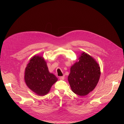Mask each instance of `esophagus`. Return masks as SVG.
<instances>
[{
  "mask_svg": "<svg viewBox=\"0 0 124 124\" xmlns=\"http://www.w3.org/2000/svg\"><path fill=\"white\" fill-rule=\"evenodd\" d=\"M59 78H60V80H64V76H60V77H59Z\"/></svg>",
  "mask_w": 124,
  "mask_h": 124,
  "instance_id": "esophagus-1",
  "label": "esophagus"
}]
</instances>
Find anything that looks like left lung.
<instances>
[{
	"mask_svg": "<svg viewBox=\"0 0 124 124\" xmlns=\"http://www.w3.org/2000/svg\"><path fill=\"white\" fill-rule=\"evenodd\" d=\"M100 74L97 62L88 54L83 52L71 66L68 77L72 91L80 96L87 95L97 85Z\"/></svg>",
	"mask_w": 124,
	"mask_h": 124,
	"instance_id": "1",
	"label": "left lung"
}]
</instances>
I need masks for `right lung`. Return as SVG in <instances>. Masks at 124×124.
<instances>
[{
  "mask_svg": "<svg viewBox=\"0 0 124 124\" xmlns=\"http://www.w3.org/2000/svg\"><path fill=\"white\" fill-rule=\"evenodd\" d=\"M24 80L27 86L38 95L43 96L50 91L58 78L48 70L44 58L34 55L30 59L24 72Z\"/></svg>",
  "mask_w": 124,
  "mask_h": 124,
  "instance_id": "right-lung-1",
  "label": "right lung"
}]
</instances>
